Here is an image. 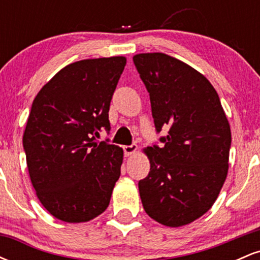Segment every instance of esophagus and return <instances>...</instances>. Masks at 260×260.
Instances as JSON below:
<instances>
[{"mask_svg":"<svg viewBox=\"0 0 260 260\" xmlns=\"http://www.w3.org/2000/svg\"><path fill=\"white\" fill-rule=\"evenodd\" d=\"M138 150V145L137 144H131V145H124L123 147V151H124V156H131V155L136 153Z\"/></svg>","mask_w":260,"mask_h":260,"instance_id":"esophagus-1","label":"esophagus"}]
</instances>
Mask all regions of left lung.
I'll return each instance as SVG.
<instances>
[{
    "instance_id": "obj_1",
    "label": "left lung",
    "mask_w": 260,
    "mask_h": 260,
    "mask_svg": "<svg viewBox=\"0 0 260 260\" xmlns=\"http://www.w3.org/2000/svg\"><path fill=\"white\" fill-rule=\"evenodd\" d=\"M133 62L145 84L155 128L169 126L162 147L144 149L150 171L138 183L143 208L155 221L178 228L213 207L229 170L231 129L210 82L184 62L161 52Z\"/></svg>"
}]
</instances>
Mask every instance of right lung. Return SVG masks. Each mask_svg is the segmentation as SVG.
Here are the masks:
<instances>
[{
  "instance_id": "obj_1",
  "label": "right lung",
  "mask_w": 260,
  "mask_h": 260,
  "mask_svg": "<svg viewBox=\"0 0 260 260\" xmlns=\"http://www.w3.org/2000/svg\"><path fill=\"white\" fill-rule=\"evenodd\" d=\"M126 57L66 66L32 101L23 136L26 165L43 207L64 222H85L109 207L123 150L96 142L110 131L109 110Z\"/></svg>"
}]
</instances>
